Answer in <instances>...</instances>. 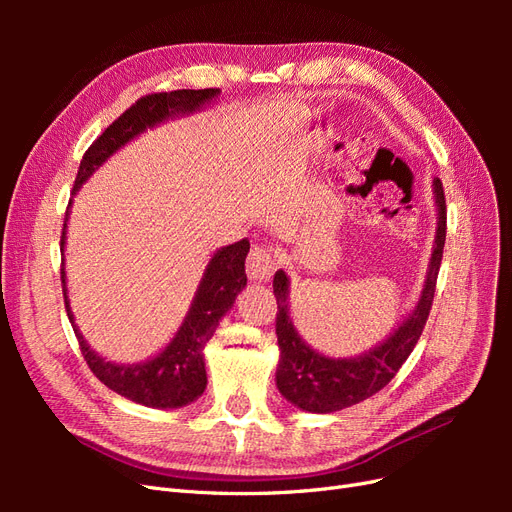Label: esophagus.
<instances>
[{"label": "esophagus", "instance_id": "esophagus-1", "mask_svg": "<svg viewBox=\"0 0 512 512\" xmlns=\"http://www.w3.org/2000/svg\"><path fill=\"white\" fill-rule=\"evenodd\" d=\"M275 269H277V262L269 247L258 245L250 252V256H247V277L254 282H269Z\"/></svg>", "mask_w": 512, "mask_h": 512}]
</instances>
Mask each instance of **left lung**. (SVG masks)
I'll return each instance as SVG.
<instances>
[{"label": "left lung", "instance_id": "left-lung-1", "mask_svg": "<svg viewBox=\"0 0 512 512\" xmlns=\"http://www.w3.org/2000/svg\"><path fill=\"white\" fill-rule=\"evenodd\" d=\"M433 200H436L438 226L423 290L418 294L416 305L397 324V329L374 348L356 356H329L314 350L301 337L290 316V277L282 269L275 273V333L277 346H280L275 384L292 406L314 414H331L350 408L384 389L395 378L399 367L406 363L429 316L446 241V200L438 177H433Z\"/></svg>", "mask_w": 512, "mask_h": 512}]
</instances>
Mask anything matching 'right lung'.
Listing matches in <instances>:
<instances>
[{
  "label": "right lung",
  "instance_id": "obj_1",
  "mask_svg": "<svg viewBox=\"0 0 512 512\" xmlns=\"http://www.w3.org/2000/svg\"><path fill=\"white\" fill-rule=\"evenodd\" d=\"M220 89H177L168 94H151L132 104L126 113L113 121L91 145L79 166V175L74 181L72 198L83 188V183L111 158L126 147L136 136L147 130H153L168 119H177L203 111L215 98ZM72 198L66 211L64 230H61V256L66 250L68 239V220ZM250 252V241L243 239L232 245L220 247L205 267L200 284L194 292L188 314H185L181 327L173 339L151 359L141 363H115L104 359L94 348L87 344L81 329L74 324V314L68 299L66 267H61V286H64L66 312L72 322L76 339H79L81 352L94 376L106 384L117 395L126 397L134 404L147 408L173 410L183 408L196 401L207 389V369H205V346L218 329L220 320L235 305L237 294L245 288V258ZM61 258V265H64Z\"/></svg>",
  "mask_w": 512,
  "mask_h": 512
}]
</instances>
